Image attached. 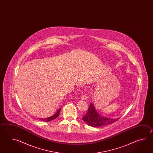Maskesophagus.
<instances>
[{"instance_id":"obj_1","label":"esophagus","mask_w":153,"mask_h":153,"mask_svg":"<svg viewBox=\"0 0 153 153\" xmlns=\"http://www.w3.org/2000/svg\"><path fill=\"white\" fill-rule=\"evenodd\" d=\"M81 99L82 100H85L87 99V96L86 94H84L82 96V97H81Z\"/></svg>"}]
</instances>
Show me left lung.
I'll return each mask as SVG.
<instances>
[{"instance_id":"left-lung-1","label":"left lung","mask_w":153,"mask_h":153,"mask_svg":"<svg viewBox=\"0 0 153 153\" xmlns=\"http://www.w3.org/2000/svg\"><path fill=\"white\" fill-rule=\"evenodd\" d=\"M82 120L88 126L94 127H100L112 124L119 119L104 117L98 114L92 103H90L87 114L82 117Z\"/></svg>"}]
</instances>
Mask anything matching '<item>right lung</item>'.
<instances>
[{
	"label": "right lung",
	"instance_id": "add662e5",
	"mask_svg": "<svg viewBox=\"0 0 153 153\" xmlns=\"http://www.w3.org/2000/svg\"><path fill=\"white\" fill-rule=\"evenodd\" d=\"M61 109H59L58 111H57V112L55 114H54L53 115H52L50 117H47V118H45V119H39L41 121H46V122H48V121H50L53 120L54 119H55L56 118L59 117V112L61 111Z\"/></svg>",
	"mask_w": 153,
	"mask_h": 153
}]
</instances>
